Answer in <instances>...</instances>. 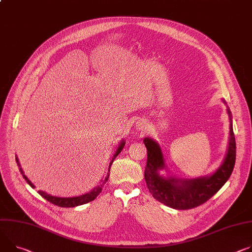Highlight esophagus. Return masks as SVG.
Here are the masks:
<instances>
[{
    "instance_id": "34e87169",
    "label": "esophagus",
    "mask_w": 252,
    "mask_h": 252,
    "mask_svg": "<svg viewBox=\"0 0 252 252\" xmlns=\"http://www.w3.org/2000/svg\"><path fill=\"white\" fill-rule=\"evenodd\" d=\"M138 127H139V129H141V131H146V129H147V126H146V124H144V123L139 124Z\"/></svg>"
}]
</instances>
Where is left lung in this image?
<instances>
[{"label": "left lung", "mask_w": 252, "mask_h": 252, "mask_svg": "<svg viewBox=\"0 0 252 252\" xmlns=\"http://www.w3.org/2000/svg\"><path fill=\"white\" fill-rule=\"evenodd\" d=\"M228 113L230 116L229 109ZM229 133V147L220 168L210 177L193 180H179L174 177L159 175L158 171L165 168L161 148L152 139H144V144L148 151L145 179L153 197L158 202L178 210L193 209L208 201L229 179L235 165L236 143L232 124H230Z\"/></svg>", "instance_id": "left-lung-1"}]
</instances>
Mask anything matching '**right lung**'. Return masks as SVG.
<instances>
[{
  "label": "right lung",
  "mask_w": 252,
  "mask_h": 252,
  "mask_svg": "<svg viewBox=\"0 0 252 252\" xmlns=\"http://www.w3.org/2000/svg\"><path fill=\"white\" fill-rule=\"evenodd\" d=\"M124 147H125V142H122V144H121V145H120V147L118 148V151L116 152V154L113 155V157H112V158H111V159H110V163H109V166H108V172L110 171V167H111V164H112V163H113V161H114V158H116L118 157V155L122 152V150L124 149ZM16 161H17V163H18V166H20L17 158H16ZM20 171H21V173H22V175H23V178H24V179L26 180V182L28 183V184H29L32 188H34V185L32 184L31 181H30V180L25 176V174L23 173V171H22V169H21V168H20ZM108 178H109V173H107V175H106L105 179H104V180H102V185H101V186H98V187L94 188V189L93 191H91V192L86 193L85 195L78 196V197H72V198H61V197L51 196V195H49V194H47V193H45V192H43V191H38V193H39V194H40L44 199H46L47 201H49L50 203H52V204H54V205L59 206V207H66V208H69V207H75V206L83 205V204H85V203H88V202H90V201L94 200V199L97 197V195L101 192L102 186H103V185L105 184V183L107 182Z\"/></svg>",
  "instance_id": "add662e5"
}]
</instances>
